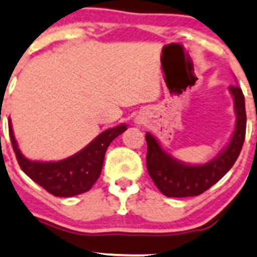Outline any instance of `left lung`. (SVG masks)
Listing matches in <instances>:
<instances>
[{
    "label": "left lung",
    "mask_w": 257,
    "mask_h": 257,
    "mask_svg": "<svg viewBox=\"0 0 257 257\" xmlns=\"http://www.w3.org/2000/svg\"><path fill=\"white\" fill-rule=\"evenodd\" d=\"M236 112V126L227 147L205 165H186L167 154L154 135L146 134V165L157 189L167 197L197 196L225 176L233 166L245 141V97L238 86H230Z\"/></svg>",
    "instance_id": "1"
}]
</instances>
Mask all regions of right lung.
Masks as SVG:
<instances>
[{
  "mask_svg": "<svg viewBox=\"0 0 257 257\" xmlns=\"http://www.w3.org/2000/svg\"><path fill=\"white\" fill-rule=\"evenodd\" d=\"M127 130L126 125L116 126L101 132L85 149L65 160L56 162H40L27 160L20 151L9 123L10 139L22 171L53 196L71 197L83 194L93 186L101 175L103 159L108 145Z\"/></svg>",
  "mask_w": 257,
  "mask_h": 257,
  "instance_id": "add662e5",
  "label": "right lung"
}]
</instances>
